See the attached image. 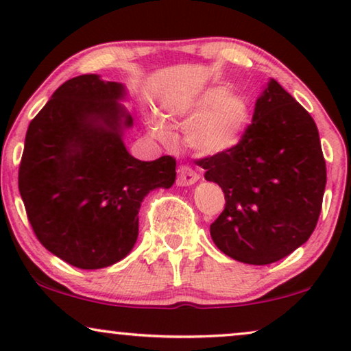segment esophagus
I'll return each mask as SVG.
<instances>
[{
  "instance_id": "obj_1",
  "label": "esophagus",
  "mask_w": 351,
  "mask_h": 351,
  "mask_svg": "<svg viewBox=\"0 0 351 351\" xmlns=\"http://www.w3.org/2000/svg\"><path fill=\"white\" fill-rule=\"evenodd\" d=\"M198 179L199 176L189 166H180L179 169H177V185L180 186L193 185L195 182H198Z\"/></svg>"
}]
</instances>
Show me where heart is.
I'll return each instance as SVG.
<instances>
[{
	"label": "heart",
	"mask_w": 351,
	"mask_h": 351,
	"mask_svg": "<svg viewBox=\"0 0 351 351\" xmlns=\"http://www.w3.org/2000/svg\"><path fill=\"white\" fill-rule=\"evenodd\" d=\"M171 114L184 117V142L203 155H219L237 147L249 124L251 105L244 94L225 86H206L182 104H167ZM148 131L158 138H171L172 132L162 119H148Z\"/></svg>",
	"instance_id": "b5f03b06"
}]
</instances>
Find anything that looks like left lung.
Listing matches in <instances>:
<instances>
[{
  "label": "left lung",
  "mask_w": 351,
  "mask_h": 351,
  "mask_svg": "<svg viewBox=\"0 0 351 351\" xmlns=\"http://www.w3.org/2000/svg\"><path fill=\"white\" fill-rule=\"evenodd\" d=\"M196 162L227 201L210 225L213 241L225 256L268 265L313 233L326 186L318 128L276 80H268L256 100L241 142Z\"/></svg>",
  "instance_id": "1"
}]
</instances>
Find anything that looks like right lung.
Masks as SVG:
<instances>
[{"label": "right lung", "mask_w": 351, "mask_h": 351, "mask_svg": "<svg viewBox=\"0 0 351 351\" xmlns=\"http://www.w3.org/2000/svg\"><path fill=\"white\" fill-rule=\"evenodd\" d=\"M128 100L123 83L75 76L25 136L19 190L33 232L47 251L83 270L123 261L137 241L142 201L176 182L174 158L141 161L128 152Z\"/></svg>", "instance_id": "1"}]
</instances>
